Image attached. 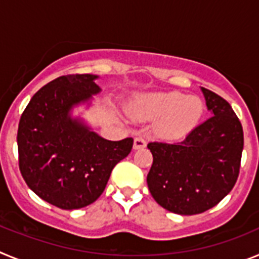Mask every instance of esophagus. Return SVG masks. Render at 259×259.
Returning <instances> with one entry per match:
<instances>
[{
    "label": "esophagus",
    "mask_w": 259,
    "mask_h": 259,
    "mask_svg": "<svg viewBox=\"0 0 259 259\" xmlns=\"http://www.w3.org/2000/svg\"><path fill=\"white\" fill-rule=\"evenodd\" d=\"M146 146V141L145 139H143V137H136L134 140V149L137 150V149H143V148H145Z\"/></svg>",
    "instance_id": "1"
}]
</instances>
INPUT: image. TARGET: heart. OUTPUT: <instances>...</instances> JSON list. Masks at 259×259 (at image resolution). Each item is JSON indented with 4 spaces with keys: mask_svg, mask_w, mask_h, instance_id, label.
Listing matches in <instances>:
<instances>
[{
    "mask_svg": "<svg viewBox=\"0 0 259 259\" xmlns=\"http://www.w3.org/2000/svg\"><path fill=\"white\" fill-rule=\"evenodd\" d=\"M203 102L180 92H155L137 96L130 111L137 119L157 120L155 134L164 140H178L193 131L203 114Z\"/></svg>",
    "mask_w": 259,
    "mask_h": 259,
    "instance_id": "b5f03b06",
    "label": "heart"
}]
</instances>
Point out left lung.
Returning <instances> with one entry per match:
<instances>
[{
  "label": "left lung",
  "instance_id": "1",
  "mask_svg": "<svg viewBox=\"0 0 259 259\" xmlns=\"http://www.w3.org/2000/svg\"><path fill=\"white\" fill-rule=\"evenodd\" d=\"M210 118L180 143H149L146 182L153 198L175 214L194 215L221 202L236 183L244 148L239 118L224 98L201 88Z\"/></svg>",
  "mask_w": 259,
  "mask_h": 259
}]
</instances>
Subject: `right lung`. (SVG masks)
Returning a JSON list of instances; mask_svg holds the SVG:
<instances>
[{
    "label": "right lung",
    "instance_id": "obj_1",
    "mask_svg": "<svg viewBox=\"0 0 259 259\" xmlns=\"http://www.w3.org/2000/svg\"><path fill=\"white\" fill-rule=\"evenodd\" d=\"M97 75H66L35 93L18 127L19 168L32 191L63 210L95 202L118 162L130 154L134 139L110 141L96 134L83 118L72 115L91 106L101 92Z\"/></svg>",
    "mask_w": 259,
    "mask_h": 259
}]
</instances>
